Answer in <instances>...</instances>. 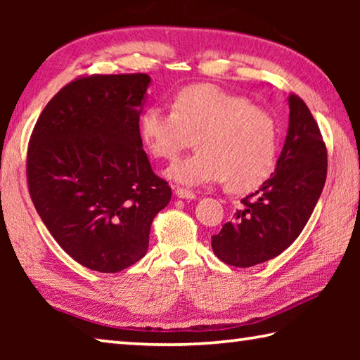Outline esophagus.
I'll use <instances>...</instances> for the list:
<instances>
[{
  "instance_id": "34e87169",
  "label": "esophagus",
  "mask_w": 360,
  "mask_h": 360,
  "mask_svg": "<svg viewBox=\"0 0 360 360\" xmlns=\"http://www.w3.org/2000/svg\"><path fill=\"white\" fill-rule=\"evenodd\" d=\"M176 197L178 198H182V200H193L197 195H195L192 191H188V188H184V187H178L176 188Z\"/></svg>"
}]
</instances>
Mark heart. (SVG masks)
Returning a JSON list of instances; mask_svg holds the SVG:
<instances>
[{
  "label": "heart",
  "instance_id": "obj_1",
  "mask_svg": "<svg viewBox=\"0 0 360 360\" xmlns=\"http://www.w3.org/2000/svg\"><path fill=\"white\" fill-rule=\"evenodd\" d=\"M146 148L155 158L173 160L197 136V152L174 162L167 176L184 186L227 181L233 192L259 187L276 160V122L246 96L214 84L181 89L173 109L150 106L139 122Z\"/></svg>",
  "mask_w": 360,
  "mask_h": 360
}]
</instances>
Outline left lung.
<instances>
[{
	"label": "left lung",
	"instance_id": "1",
	"mask_svg": "<svg viewBox=\"0 0 360 360\" xmlns=\"http://www.w3.org/2000/svg\"><path fill=\"white\" fill-rule=\"evenodd\" d=\"M289 129L275 173L248 195L217 235L212 251L224 264L248 268L285 251L302 233L327 176V149L304 101L289 95Z\"/></svg>",
	"mask_w": 360,
	"mask_h": 360
}]
</instances>
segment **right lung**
Wrapping results in <instances>:
<instances>
[{
  "instance_id": "obj_1",
  "label": "right lung",
  "mask_w": 360,
  "mask_h": 360,
  "mask_svg": "<svg viewBox=\"0 0 360 360\" xmlns=\"http://www.w3.org/2000/svg\"><path fill=\"white\" fill-rule=\"evenodd\" d=\"M150 77H77L47 103L27 154L30 197L79 264L117 273L143 259L150 224L172 200L139 135Z\"/></svg>"
}]
</instances>
